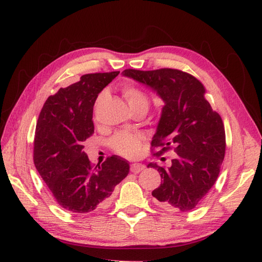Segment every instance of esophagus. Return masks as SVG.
Wrapping results in <instances>:
<instances>
[{
	"label": "esophagus",
	"instance_id": "esophagus-1",
	"mask_svg": "<svg viewBox=\"0 0 262 262\" xmlns=\"http://www.w3.org/2000/svg\"><path fill=\"white\" fill-rule=\"evenodd\" d=\"M144 168H145V166H144L143 164H140V163H134V164H132L130 165V171L133 172V173H140L141 171H143L144 170Z\"/></svg>",
	"mask_w": 262,
	"mask_h": 262
}]
</instances>
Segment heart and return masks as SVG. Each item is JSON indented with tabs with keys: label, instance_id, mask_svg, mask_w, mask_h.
I'll return each instance as SVG.
<instances>
[{
	"label": "heart",
	"instance_id": "1",
	"mask_svg": "<svg viewBox=\"0 0 262 262\" xmlns=\"http://www.w3.org/2000/svg\"><path fill=\"white\" fill-rule=\"evenodd\" d=\"M122 93L127 100L128 104L132 110L134 109H145L149 107V98L142 89L133 85H127L122 89ZM104 97V93H100L96 101L98 105ZM143 142L142 134H132V133H117V134L110 140V147L114 151L125 158H135L141 151Z\"/></svg>",
	"mask_w": 262,
	"mask_h": 262
}]
</instances>
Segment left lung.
Listing matches in <instances>:
<instances>
[{"label": "left lung", "instance_id": "left-lung-1", "mask_svg": "<svg viewBox=\"0 0 262 262\" xmlns=\"http://www.w3.org/2000/svg\"><path fill=\"white\" fill-rule=\"evenodd\" d=\"M122 75L151 88L163 100L152 147L177 154L169 168L158 169L161 185L152 192L166 210H191L206 197L220 174L225 155V129L221 116L205 99L196 77L173 69L125 70Z\"/></svg>", "mask_w": 262, "mask_h": 262}]
</instances>
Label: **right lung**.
<instances>
[{
  "instance_id": "add662e5",
  "label": "right lung",
  "mask_w": 262,
  "mask_h": 262,
  "mask_svg": "<svg viewBox=\"0 0 262 262\" xmlns=\"http://www.w3.org/2000/svg\"><path fill=\"white\" fill-rule=\"evenodd\" d=\"M118 74L82 75L79 82L48 97L39 115L33 163L57 204L71 213L104 207L129 172V164L118 155L93 166L83 151V143L94 133V102Z\"/></svg>"
}]
</instances>
